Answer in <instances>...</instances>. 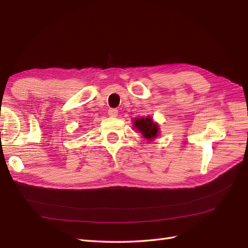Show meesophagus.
Segmentation results:
<instances>
[{
  "label": "esophagus",
  "instance_id": "obj_1",
  "mask_svg": "<svg viewBox=\"0 0 248 248\" xmlns=\"http://www.w3.org/2000/svg\"><path fill=\"white\" fill-rule=\"evenodd\" d=\"M108 113L109 115V117H116V116H117V114H118V110L116 108H109Z\"/></svg>",
  "mask_w": 248,
  "mask_h": 248
}]
</instances>
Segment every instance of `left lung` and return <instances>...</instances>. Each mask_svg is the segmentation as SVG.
<instances>
[{
    "label": "left lung",
    "instance_id": "obj_1",
    "mask_svg": "<svg viewBox=\"0 0 248 248\" xmlns=\"http://www.w3.org/2000/svg\"><path fill=\"white\" fill-rule=\"evenodd\" d=\"M133 125L147 140H154L159 134V125L150 117L135 119Z\"/></svg>",
    "mask_w": 248,
    "mask_h": 248
}]
</instances>
